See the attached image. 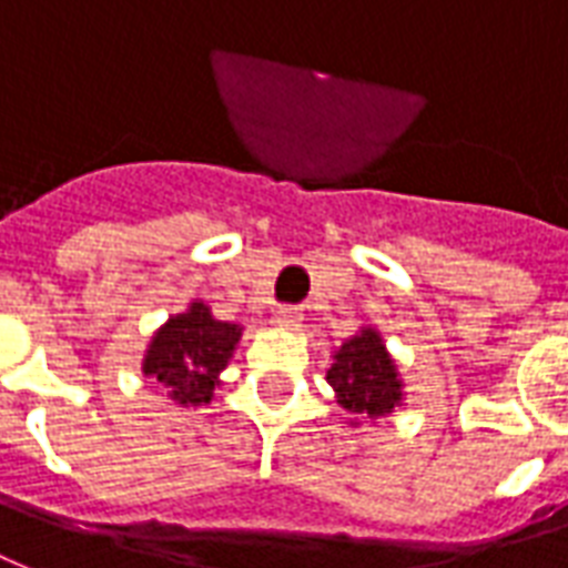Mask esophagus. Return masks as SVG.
Masks as SVG:
<instances>
[{"mask_svg": "<svg viewBox=\"0 0 568 568\" xmlns=\"http://www.w3.org/2000/svg\"><path fill=\"white\" fill-rule=\"evenodd\" d=\"M300 320H302L300 308H293V305H284V308L275 311V323L284 326V329H296V326H300Z\"/></svg>", "mask_w": 568, "mask_h": 568, "instance_id": "1", "label": "esophagus"}]
</instances>
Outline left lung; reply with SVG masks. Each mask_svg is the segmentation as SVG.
Segmentation results:
<instances>
[{"label": "left lung", "instance_id": "1", "mask_svg": "<svg viewBox=\"0 0 568 568\" xmlns=\"http://www.w3.org/2000/svg\"><path fill=\"white\" fill-rule=\"evenodd\" d=\"M332 368L326 371V383L335 392V398L356 419L377 422L395 413L404 404V381L398 365L383 344V335L371 326H362L353 338H347L335 349Z\"/></svg>", "mask_w": 568, "mask_h": 568}]
</instances>
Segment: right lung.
<instances>
[{"label":"right lung","instance_id":"right-lung-1","mask_svg":"<svg viewBox=\"0 0 568 568\" xmlns=\"http://www.w3.org/2000/svg\"><path fill=\"white\" fill-rule=\"evenodd\" d=\"M239 338V323L215 320L206 302L194 300L152 335L143 374L179 407H203L215 398L221 371L233 359Z\"/></svg>","mask_w":568,"mask_h":568}]
</instances>
